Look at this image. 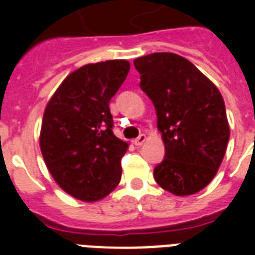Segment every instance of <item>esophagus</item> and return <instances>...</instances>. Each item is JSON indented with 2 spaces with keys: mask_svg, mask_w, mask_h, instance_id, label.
<instances>
[{
  "mask_svg": "<svg viewBox=\"0 0 255 255\" xmlns=\"http://www.w3.org/2000/svg\"><path fill=\"white\" fill-rule=\"evenodd\" d=\"M146 139H147V136H146L144 133H140L138 138L133 139V144H135V146H142V144L146 142Z\"/></svg>",
  "mask_w": 255,
  "mask_h": 255,
  "instance_id": "34e87169",
  "label": "esophagus"
}]
</instances>
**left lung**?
<instances>
[{
	"mask_svg": "<svg viewBox=\"0 0 255 255\" xmlns=\"http://www.w3.org/2000/svg\"><path fill=\"white\" fill-rule=\"evenodd\" d=\"M140 89L154 104L165 158L154 168L161 188L192 195L213 180L223 162L230 124L216 84L187 58L151 53L133 60Z\"/></svg>",
	"mask_w": 255,
	"mask_h": 255,
	"instance_id": "1",
	"label": "left lung"
}]
</instances>
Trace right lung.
<instances>
[{
	"label": "right lung",
	"mask_w": 255,
	"mask_h": 255,
	"mask_svg": "<svg viewBox=\"0 0 255 255\" xmlns=\"http://www.w3.org/2000/svg\"><path fill=\"white\" fill-rule=\"evenodd\" d=\"M129 71L127 60L87 64L64 79L47 102L39 146L64 191L83 202L109 195L122 179L128 149L112 131L109 101Z\"/></svg>",
	"instance_id": "right-lung-1"
}]
</instances>
